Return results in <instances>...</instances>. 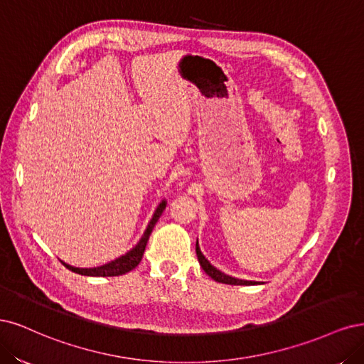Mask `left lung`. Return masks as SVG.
<instances>
[{
  "mask_svg": "<svg viewBox=\"0 0 364 364\" xmlns=\"http://www.w3.org/2000/svg\"><path fill=\"white\" fill-rule=\"evenodd\" d=\"M196 255H198L199 264H201V267L204 269V272L208 277H212L215 281H218V283L232 284V286H251V284H257L255 281H245V279H239V278H232L230 275H225V274H222L220 271H218V269L215 266L210 264L208 260L203 255L201 250H199V246H198V242H196Z\"/></svg>",
  "mask_w": 364,
  "mask_h": 364,
  "instance_id": "8db88e82",
  "label": "left lung"
}]
</instances>
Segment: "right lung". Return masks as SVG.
<instances>
[{"mask_svg":"<svg viewBox=\"0 0 364 364\" xmlns=\"http://www.w3.org/2000/svg\"><path fill=\"white\" fill-rule=\"evenodd\" d=\"M165 207H166V203L163 201L157 207L156 213H154V216H152L149 225H148L146 231L144 232V236H142V239H140V242L134 246V248L130 252H127L125 255L119 257V259H116L114 262H110V263L100 266V267H92V269L73 267V266H69L66 263H63V264L69 269V271H73V272L80 274V275H87V277H118V275H124L127 272L133 271V269L140 263V260H142L148 239H149L151 232H152V228H154V225L157 224V220L161 216Z\"/></svg>","mask_w":364,"mask_h":364,"instance_id":"1","label":"right lung"}]
</instances>
